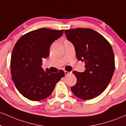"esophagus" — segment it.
<instances>
[{
  "instance_id": "1",
  "label": "esophagus",
  "mask_w": 126,
  "mask_h": 126,
  "mask_svg": "<svg viewBox=\"0 0 126 126\" xmlns=\"http://www.w3.org/2000/svg\"><path fill=\"white\" fill-rule=\"evenodd\" d=\"M64 73H65V75H70V74H71L72 73L71 72H67V71H66L65 70L64 71Z\"/></svg>"
}]
</instances>
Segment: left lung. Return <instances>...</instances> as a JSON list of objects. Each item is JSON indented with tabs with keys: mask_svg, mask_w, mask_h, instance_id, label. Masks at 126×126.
Returning a JSON list of instances; mask_svg holds the SVG:
<instances>
[{
	"mask_svg": "<svg viewBox=\"0 0 126 126\" xmlns=\"http://www.w3.org/2000/svg\"><path fill=\"white\" fill-rule=\"evenodd\" d=\"M64 33L75 46L78 60L84 62L86 68L84 72H73L77 82L71 90L81 99H92L106 89L114 73L113 48L103 36L91 29L65 30Z\"/></svg>",
	"mask_w": 126,
	"mask_h": 126,
	"instance_id": "obj_1",
	"label": "left lung"
}]
</instances>
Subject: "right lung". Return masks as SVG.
Instances as JSON below:
<instances>
[{
    "mask_svg": "<svg viewBox=\"0 0 126 126\" xmlns=\"http://www.w3.org/2000/svg\"><path fill=\"white\" fill-rule=\"evenodd\" d=\"M63 30L42 28L24 34L15 44L12 53L10 70L16 89L32 101L43 100L53 91L64 76L60 70L53 73L42 67V59L49 56L53 42L63 35Z\"/></svg>",
    "mask_w": 126,
    "mask_h": 126,
    "instance_id": "right-lung-1",
    "label": "right lung"
}]
</instances>
